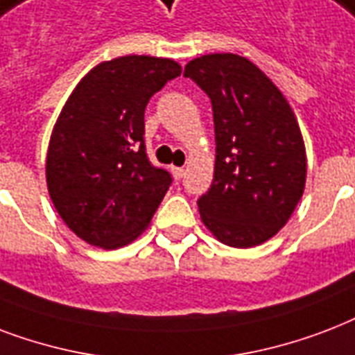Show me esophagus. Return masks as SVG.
Segmentation results:
<instances>
[{"label": "esophagus", "instance_id": "1", "mask_svg": "<svg viewBox=\"0 0 355 355\" xmlns=\"http://www.w3.org/2000/svg\"><path fill=\"white\" fill-rule=\"evenodd\" d=\"M170 170H172V175H174L175 181H180L181 178H183V174H185V170L180 168V166H172Z\"/></svg>", "mask_w": 355, "mask_h": 355}]
</instances>
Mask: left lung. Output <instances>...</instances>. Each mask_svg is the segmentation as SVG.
<instances>
[{
    "instance_id": "left-lung-1",
    "label": "left lung",
    "mask_w": 355,
    "mask_h": 355,
    "mask_svg": "<svg viewBox=\"0 0 355 355\" xmlns=\"http://www.w3.org/2000/svg\"><path fill=\"white\" fill-rule=\"evenodd\" d=\"M183 76L213 105L216 159L213 183L198 198L203 224L233 248L265 243L287 224L306 185L295 112L276 85L239 55H203Z\"/></svg>"
}]
</instances>
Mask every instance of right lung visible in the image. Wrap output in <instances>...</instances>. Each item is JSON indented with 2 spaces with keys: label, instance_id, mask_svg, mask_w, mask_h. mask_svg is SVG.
I'll return each mask as SVG.
<instances>
[{
  "label": "right lung",
  "instance_id": "1",
  "mask_svg": "<svg viewBox=\"0 0 355 355\" xmlns=\"http://www.w3.org/2000/svg\"><path fill=\"white\" fill-rule=\"evenodd\" d=\"M181 76L170 59L128 55L92 68L55 123L46 180L57 213L92 246H125L150 224L172 185L144 142L150 98Z\"/></svg>",
  "mask_w": 355,
  "mask_h": 355
}]
</instances>
